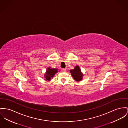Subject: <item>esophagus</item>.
Returning a JSON list of instances; mask_svg holds the SVG:
<instances>
[{"mask_svg": "<svg viewBox=\"0 0 128 128\" xmlns=\"http://www.w3.org/2000/svg\"><path fill=\"white\" fill-rule=\"evenodd\" d=\"M61 71L62 72H66V69H64V68H62L61 69Z\"/></svg>", "mask_w": 128, "mask_h": 128, "instance_id": "obj_1", "label": "esophagus"}]
</instances>
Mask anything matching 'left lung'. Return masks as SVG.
I'll list each match as a JSON object with an SVG mask.
<instances>
[{
	"instance_id": "obj_1",
	"label": "left lung",
	"mask_w": 128,
	"mask_h": 128,
	"mask_svg": "<svg viewBox=\"0 0 128 128\" xmlns=\"http://www.w3.org/2000/svg\"><path fill=\"white\" fill-rule=\"evenodd\" d=\"M70 72L74 80L76 82H80L82 80L83 73L82 72L78 66H75L73 69L70 70Z\"/></svg>"
}]
</instances>
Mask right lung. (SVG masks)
Wrapping results in <instances>:
<instances>
[{
  "instance_id": "right-lung-1",
  "label": "right lung",
  "mask_w": 128,
  "mask_h": 128,
  "mask_svg": "<svg viewBox=\"0 0 128 128\" xmlns=\"http://www.w3.org/2000/svg\"><path fill=\"white\" fill-rule=\"evenodd\" d=\"M58 69L57 68H52L50 67L48 68L44 75V80L46 81H50L51 78L54 77L55 74L58 72Z\"/></svg>"
}]
</instances>
